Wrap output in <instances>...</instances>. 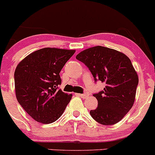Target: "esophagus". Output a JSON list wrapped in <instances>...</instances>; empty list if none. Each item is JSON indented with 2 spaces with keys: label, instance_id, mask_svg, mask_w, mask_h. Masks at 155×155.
Here are the masks:
<instances>
[{
  "label": "esophagus",
  "instance_id": "obj_1",
  "mask_svg": "<svg viewBox=\"0 0 155 155\" xmlns=\"http://www.w3.org/2000/svg\"><path fill=\"white\" fill-rule=\"evenodd\" d=\"M79 95L81 97H82V98H87L89 96V94H88V93H84V94H79Z\"/></svg>",
  "mask_w": 155,
  "mask_h": 155
}]
</instances>
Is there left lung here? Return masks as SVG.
Returning <instances> with one entry per match:
<instances>
[{"instance_id":"8db88e82","label":"left lung","mask_w":155,"mask_h":155,"mask_svg":"<svg viewBox=\"0 0 155 155\" xmlns=\"http://www.w3.org/2000/svg\"><path fill=\"white\" fill-rule=\"evenodd\" d=\"M76 59L88 67L95 81L104 82L98 94L97 107L90 111L91 117L102 125H114L129 112L136 99L139 77L130 58L120 51L102 46L82 51Z\"/></svg>"}]
</instances>
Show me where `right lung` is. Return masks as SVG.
<instances>
[{
	"label": "right lung",
	"instance_id": "obj_1",
	"mask_svg": "<svg viewBox=\"0 0 155 155\" xmlns=\"http://www.w3.org/2000/svg\"><path fill=\"white\" fill-rule=\"evenodd\" d=\"M75 50L45 48L18 64L14 73L15 94L22 107L37 122L48 124L61 117L72 98L58 89L60 73Z\"/></svg>",
	"mask_w": 155,
	"mask_h": 155
}]
</instances>
